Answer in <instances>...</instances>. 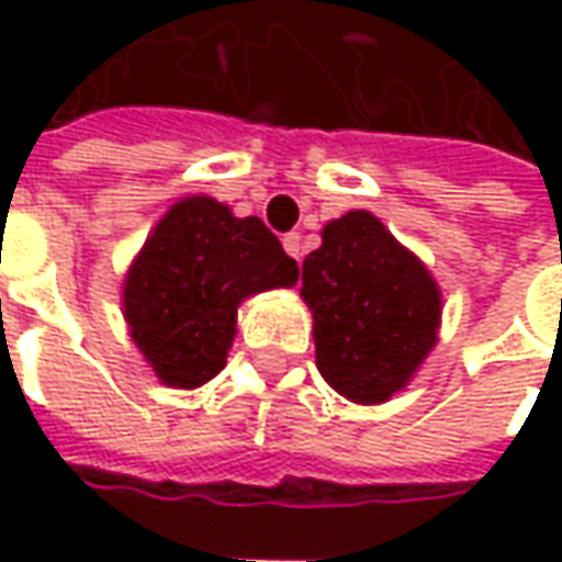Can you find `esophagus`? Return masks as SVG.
<instances>
[{"instance_id": "34e87169", "label": "esophagus", "mask_w": 562, "mask_h": 562, "mask_svg": "<svg viewBox=\"0 0 562 562\" xmlns=\"http://www.w3.org/2000/svg\"><path fill=\"white\" fill-rule=\"evenodd\" d=\"M284 249L288 256H293L296 262L303 259V244H300V234H284Z\"/></svg>"}]
</instances>
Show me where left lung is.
I'll return each mask as SVG.
<instances>
[{"label":"left lung","instance_id":"left-lung-1","mask_svg":"<svg viewBox=\"0 0 562 562\" xmlns=\"http://www.w3.org/2000/svg\"><path fill=\"white\" fill-rule=\"evenodd\" d=\"M300 293L313 310L318 372L362 406L403 391L438 344L435 278L366 209L325 225L322 247L303 259Z\"/></svg>","mask_w":562,"mask_h":562}]
</instances>
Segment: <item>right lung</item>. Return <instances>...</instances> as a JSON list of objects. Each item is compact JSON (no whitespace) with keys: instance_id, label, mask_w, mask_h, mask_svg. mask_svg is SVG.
<instances>
[{"instance_id":"1","label":"right lung","mask_w":562,"mask_h":562,"mask_svg":"<svg viewBox=\"0 0 562 562\" xmlns=\"http://www.w3.org/2000/svg\"><path fill=\"white\" fill-rule=\"evenodd\" d=\"M300 266L256 215L237 218L212 196L162 215L124 278V318L143 359L168 387H200L225 369L237 306L291 288Z\"/></svg>"}]
</instances>
